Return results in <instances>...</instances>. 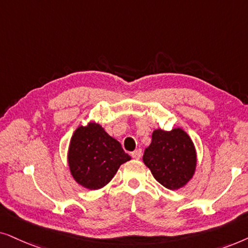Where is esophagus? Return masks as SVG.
<instances>
[{
	"label": "esophagus",
	"mask_w": 248,
	"mask_h": 248,
	"mask_svg": "<svg viewBox=\"0 0 248 248\" xmlns=\"http://www.w3.org/2000/svg\"><path fill=\"white\" fill-rule=\"evenodd\" d=\"M131 156H133L135 160H140V156H141V150H140V148H137V150H135L133 153H131Z\"/></svg>",
	"instance_id": "34e87169"
}]
</instances>
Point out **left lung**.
<instances>
[{"label": "left lung", "instance_id": "left-lung-1", "mask_svg": "<svg viewBox=\"0 0 248 248\" xmlns=\"http://www.w3.org/2000/svg\"><path fill=\"white\" fill-rule=\"evenodd\" d=\"M143 161L152 174L168 189L184 187L196 169V151L190 137L180 128L156 129L144 152Z\"/></svg>", "mask_w": 248, "mask_h": 248}]
</instances>
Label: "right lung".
Here are the masks:
<instances>
[{
  "label": "right lung",
  "instance_id": "obj_1",
  "mask_svg": "<svg viewBox=\"0 0 248 248\" xmlns=\"http://www.w3.org/2000/svg\"><path fill=\"white\" fill-rule=\"evenodd\" d=\"M130 158L121 144L95 122L76 129L68 153L74 179L92 190L110 183L119 167Z\"/></svg>",
  "mask_w": 248,
  "mask_h": 248
}]
</instances>
